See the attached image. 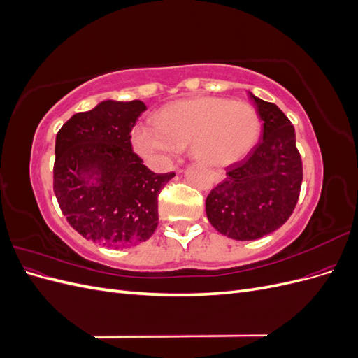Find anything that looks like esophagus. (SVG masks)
Returning a JSON list of instances; mask_svg holds the SVG:
<instances>
[{
    "instance_id": "obj_1",
    "label": "esophagus",
    "mask_w": 358,
    "mask_h": 358,
    "mask_svg": "<svg viewBox=\"0 0 358 358\" xmlns=\"http://www.w3.org/2000/svg\"><path fill=\"white\" fill-rule=\"evenodd\" d=\"M178 170H179V169H178ZM212 178H213L215 182H221V180L224 179V173H222V171H213Z\"/></svg>"
}]
</instances>
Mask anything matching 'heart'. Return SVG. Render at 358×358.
Returning a JSON list of instances; mask_svg holds the SVG:
<instances>
[{
    "mask_svg": "<svg viewBox=\"0 0 358 358\" xmlns=\"http://www.w3.org/2000/svg\"><path fill=\"white\" fill-rule=\"evenodd\" d=\"M154 124L136 127L133 143L140 155L161 164L189 146L191 157L201 164L230 166L251 152L259 134L251 106L208 95L164 106Z\"/></svg>",
    "mask_w": 358,
    "mask_h": 358,
    "instance_id": "1",
    "label": "heart"
}]
</instances>
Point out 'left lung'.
Here are the masks:
<instances>
[{
    "label": "left lung",
    "mask_w": 358,
    "mask_h": 358,
    "mask_svg": "<svg viewBox=\"0 0 358 358\" xmlns=\"http://www.w3.org/2000/svg\"><path fill=\"white\" fill-rule=\"evenodd\" d=\"M263 121L262 138L206 199L215 230L234 241H255L282 227L294 210L303 180L294 127L273 103L248 92Z\"/></svg>",
    "instance_id": "left-lung-1"
}]
</instances>
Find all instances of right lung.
Masks as SVG:
<instances>
[{
  "instance_id": "1",
  "label": "right lung",
  "mask_w": 358,
  "mask_h": 358,
  "mask_svg": "<svg viewBox=\"0 0 358 358\" xmlns=\"http://www.w3.org/2000/svg\"><path fill=\"white\" fill-rule=\"evenodd\" d=\"M143 101L104 100L73 115L55 142L53 191L73 229L109 248L146 242L158 225V196L175 173L150 171L131 149Z\"/></svg>"
}]
</instances>
